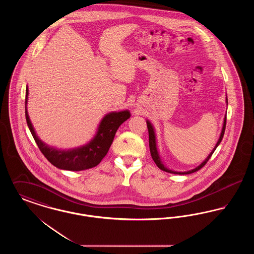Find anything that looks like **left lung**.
I'll return each instance as SVG.
<instances>
[{
	"mask_svg": "<svg viewBox=\"0 0 254 254\" xmlns=\"http://www.w3.org/2000/svg\"><path fill=\"white\" fill-rule=\"evenodd\" d=\"M227 102H228V99H227ZM226 125H227V115H226V117H225V120H224V125H223V128H222V132H221V135H220V138H219V140H218L217 144L215 145V147L213 148V150L211 151V153L207 156V158L205 159V161L200 165V166H198L197 168H195L194 169H191V170H189V171H185V172H177V171H172V170H170V169H168L163 164H162V162H161V159L159 157V154H158L157 151V147H156V141H155V133H154V130H153V127H152V126H151V124L149 123L148 121H146V126H147V129H148V139H149V149H150V153H151V157L153 159V161L155 162V164L157 165L158 168L160 169H162V170H164V171H167V172H169V173H174V174H190V173H193L195 171H197V170H199V169H202L204 166H205V164L207 163V161L209 160V158L211 157V155L213 154V152H214V150L216 149V147H217L219 144L221 143V141H222V139H223V137H224V133H225V129H226Z\"/></svg>",
	"mask_w": 254,
	"mask_h": 254,
	"instance_id": "8db88e82",
	"label": "left lung"
}]
</instances>
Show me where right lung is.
<instances>
[{
  "mask_svg": "<svg viewBox=\"0 0 254 254\" xmlns=\"http://www.w3.org/2000/svg\"><path fill=\"white\" fill-rule=\"evenodd\" d=\"M28 89H25V119L38 147L53 166L61 169L79 171L96 167L109 151L119 127L130 117L128 110L111 112L101 122L94 139L87 145L72 150L62 151L45 145L34 131L26 110Z\"/></svg>",
  "mask_w": 254,
  "mask_h": 254,
  "instance_id": "add662e5",
  "label": "right lung"
}]
</instances>
